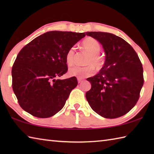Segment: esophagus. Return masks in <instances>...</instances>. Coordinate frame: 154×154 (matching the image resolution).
Wrapping results in <instances>:
<instances>
[{
	"label": "esophagus",
	"instance_id": "34e87169",
	"mask_svg": "<svg viewBox=\"0 0 154 154\" xmlns=\"http://www.w3.org/2000/svg\"><path fill=\"white\" fill-rule=\"evenodd\" d=\"M77 81H78V83H81L83 81V79H81V78H77Z\"/></svg>",
	"mask_w": 154,
	"mask_h": 154
}]
</instances>
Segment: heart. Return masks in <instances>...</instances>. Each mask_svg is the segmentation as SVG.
<instances>
[{
    "label": "heart",
    "instance_id": "b5f03b06",
    "mask_svg": "<svg viewBox=\"0 0 154 154\" xmlns=\"http://www.w3.org/2000/svg\"><path fill=\"white\" fill-rule=\"evenodd\" d=\"M82 47L85 51L90 54L86 60V64L90 65L84 67L73 66L71 68L69 71V75L71 77H77L79 78L90 77L94 72L92 65L96 69H101L103 65V60L98 55L100 51V45L97 40L92 37H88L82 41ZM65 60L68 66L73 64L75 60L74 47H72L67 51Z\"/></svg>",
    "mask_w": 154,
    "mask_h": 154
}]
</instances>
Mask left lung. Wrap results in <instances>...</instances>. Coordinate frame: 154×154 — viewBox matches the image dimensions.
<instances>
[{
	"label": "left lung",
	"mask_w": 154,
	"mask_h": 154,
	"mask_svg": "<svg viewBox=\"0 0 154 154\" xmlns=\"http://www.w3.org/2000/svg\"><path fill=\"white\" fill-rule=\"evenodd\" d=\"M103 45L105 61L100 72L88 78L91 89L85 94L96 113L113 119L126 114L136 105L143 87V69L132 47L113 34L87 32Z\"/></svg>",
	"instance_id": "1"
}]
</instances>
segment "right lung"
I'll return each instance as SVG.
<instances>
[{"label": "right lung", "mask_w": 154, "mask_h": 154, "mask_svg": "<svg viewBox=\"0 0 154 154\" xmlns=\"http://www.w3.org/2000/svg\"><path fill=\"white\" fill-rule=\"evenodd\" d=\"M85 36V32L49 31L21 49L12 68V87L25 111L47 118L63 108L78 83L75 77H58L67 72V51Z\"/></svg>", "instance_id": "add662e5"}]
</instances>
